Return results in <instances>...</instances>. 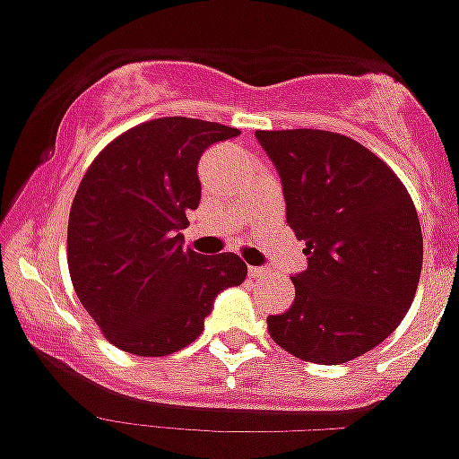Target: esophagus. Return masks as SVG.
Here are the masks:
<instances>
[{
    "label": "esophagus",
    "mask_w": 459,
    "mask_h": 459,
    "mask_svg": "<svg viewBox=\"0 0 459 459\" xmlns=\"http://www.w3.org/2000/svg\"><path fill=\"white\" fill-rule=\"evenodd\" d=\"M248 275H250V278H255V280H257V278H264L266 269H262V266H250Z\"/></svg>",
    "instance_id": "1"
}]
</instances>
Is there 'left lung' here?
I'll return each instance as SVG.
<instances>
[{
  "instance_id": "obj_1",
  "label": "left lung",
  "mask_w": 459,
  "mask_h": 459,
  "mask_svg": "<svg viewBox=\"0 0 459 459\" xmlns=\"http://www.w3.org/2000/svg\"><path fill=\"white\" fill-rule=\"evenodd\" d=\"M282 181L287 225L306 241L294 303L269 315L275 344L340 366L400 326L423 266V234L404 184L379 156L340 133H255Z\"/></svg>"
}]
</instances>
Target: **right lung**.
<instances>
[{"label": "right lung", "mask_w": 459, "mask_h": 459, "mask_svg": "<svg viewBox=\"0 0 459 459\" xmlns=\"http://www.w3.org/2000/svg\"><path fill=\"white\" fill-rule=\"evenodd\" d=\"M238 128L188 117L133 126L93 158L68 213L73 290L108 342L168 356L204 331L218 291L241 285L238 255L184 248L186 211L202 195L197 163Z\"/></svg>", "instance_id": "add662e5"}]
</instances>
